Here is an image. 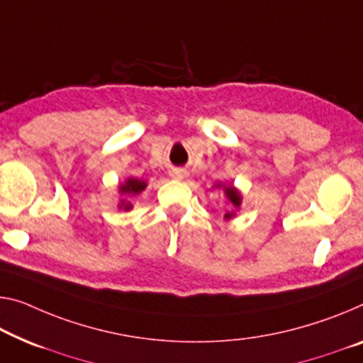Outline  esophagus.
<instances>
[{"instance_id":"obj_1","label":"esophagus","mask_w":363,"mask_h":363,"mask_svg":"<svg viewBox=\"0 0 363 363\" xmlns=\"http://www.w3.org/2000/svg\"><path fill=\"white\" fill-rule=\"evenodd\" d=\"M172 177L175 178V180H183V178L188 177V172L185 169H174L172 170Z\"/></svg>"}]
</instances>
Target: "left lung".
Returning <instances> with one entry per match:
<instances>
[{
  "mask_svg": "<svg viewBox=\"0 0 363 363\" xmlns=\"http://www.w3.org/2000/svg\"><path fill=\"white\" fill-rule=\"evenodd\" d=\"M213 188H217L220 189L222 193H224V198H225V203L230 206V209L225 211L224 214V219L225 220H230L235 217V211L240 209V206H242V193H240V189L237 186L230 185V183H216V185Z\"/></svg>",
  "mask_w": 363,
  "mask_h": 363,
  "instance_id": "left-lung-1",
  "label": "left lung"
}]
</instances>
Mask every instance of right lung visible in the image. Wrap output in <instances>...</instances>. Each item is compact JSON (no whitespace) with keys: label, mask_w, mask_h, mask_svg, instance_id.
<instances>
[{"label":"right lung","mask_w":363,"mask_h":363,"mask_svg":"<svg viewBox=\"0 0 363 363\" xmlns=\"http://www.w3.org/2000/svg\"><path fill=\"white\" fill-rule=\"evenodd\" d=\"M146 188H147L146 180H139V178H135V177H128L123 183H120L118 185V193L121 196L118 208L123 211H131L133 209L131 198L141 194Z\"/></svg>","instance_id":"obj_1"}]
</instances>
